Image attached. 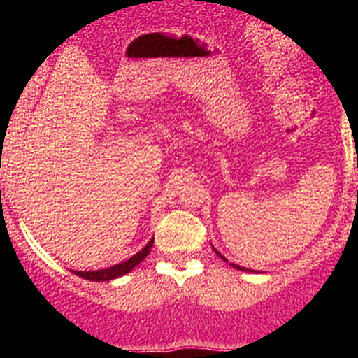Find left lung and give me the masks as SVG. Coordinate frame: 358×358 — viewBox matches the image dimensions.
<instances>
[{
	"label": "left lung",
	"instance_id": "1",
	"mask_svg": "<svg viewBox=\"0 0 358 358\" xmlns=\"http://www.w3.org/2000/svg\"><path fill=\"white\" fill-rule=\"evenodd\" d=\"M215 252H217V255L220 256V258H222V260H226V258H224V256L217 251V249H215ZM226 262H227V260H226ZM231 265H233V267H235V268H238V271H245V268H242V267H240V265H236V264H231Z\"/></svg>",
	"mask_w": 358,
	"mask_h": 358
}]
</instances>
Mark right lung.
I'll return each instance as SVG.
<instances>
[{"label":"right lung","instance_id":"obj_1","mask_svg":"<svg viewBox=\"0 0 358 358\" xmlns=\"http://www.w3.org/2000/svg\"><path fill=\"white\" fill-rule=\"evenodd\" d=\"M152 243H154V240H150V242H148L140 252H138V255H134L132 258H129L127 262H122V264L115 265V267L100 268V271H87V273H84V271H75V274H77V276H80V278H84V280H90V281L115 280V278H120V276H123V274L131 273L136 265L141 264V262H143L145 258L148 256V252H150Z\"/></svg>","mask_w":358,"mask_h":358}]
</instances>
